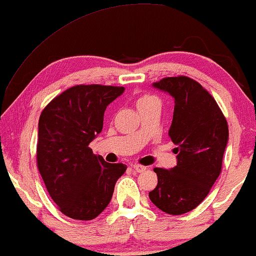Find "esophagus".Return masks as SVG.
<instances>
[{
    "label": "esophagus",
    "instance_id": "esophagus-1",
    "mask_svg": "<svg viewBox=\"0 0 256 256\" xmlns=\"http://www.w3.org/2000/svg\"><path fill=\"white\" fill-rule=\"evenodd\" d=\"M132 168H133V170L136 172H144L146 170L145 166H142V164H132Z\"/></svg>",
    "mask_w": 256,
    "mask_h": 256
}]
</instances>
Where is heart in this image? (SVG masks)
<instances>
[{
	"instance_id": "obj_1",
	"label": "heart",
	"mask_w": 256,
	"mask_h": 256,
	"mask_svg": "<svg viewBox=\"0 0 256 256\" xmlns=\"http://www.w3.org/2000/svg\"><path fill=\"white\" fill-rule=\"evenodd\" d=\"M152 102H158L156 97L148 96V95H144L142 97H139L138 100H136V106L140 108V106H147V104H150V103H152Z\"/></svg>"
}]
</instances>
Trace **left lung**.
Here are the masks:
<instances>
[{
  "instance_id": "left-lung-1",
  "label": "left lung",
  "mask_w": 256,
  "mask_h": 256,
  "mask_svg": "<svg viewBox=\"0 0 256 256\" xmlns=\"http://www.w3.org/2000/svg\"><path fill=\"white\" fill-rule=\"evenodd\" d=\"M152 86L174 100L169 136L178 164L154 168L158 184L148 196L166 214H182L198 206L220 174L228 122L214 97L192 78H164Z\"/></svg>"
}]
</instances>
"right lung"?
I'll return each instance as SVG.
<instances>
[{"label":"right lung","mask_w":256,"mask_h":256,"mask_svg":"<svg viewBox=\"0 0 256 256\" xmlns=\"http://www.w3.org/2000/svg\"><path fill=\"white\" fill-rule=\"evenodd\" d=\"M124 87L80 84L64 90L42 110L37 164L46 189L67 217L92 220L110 203L123 164L106 162L89 144L103 128L104 111Z\"/></svg>","instance_id":"add662e5"}]
</instances>
